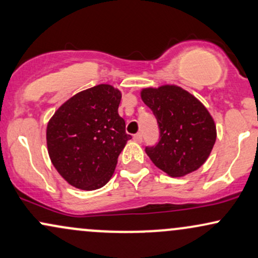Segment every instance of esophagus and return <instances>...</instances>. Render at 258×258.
I'll return each mask as SVG.
<instances>
[{
    "instance_id": "esophagus-1",
    "label": "esophagus",
    "mask_w": 258,
    "mask_h": 258,
    "mask_svg": "<svg viewBox=\"0 0 258 258\" xmlns=\"http://www.w3.org/2000/svg\"><path fill=\"white\" fill-rule=\"evenodd\" d=\"M133 139H134L135 142L140 144V142L142 141V134H141V133H138V134L134 135V138H133Z\"/></svg>"
}]
</instances>
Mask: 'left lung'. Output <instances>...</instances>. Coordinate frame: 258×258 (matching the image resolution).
<instances>
[{
  "label": "left lung",
  "instance_id": "1",
  "mask_svg": "<svg viewBox=\"0 0 258 258\" xmlns=\"http://www.w3.org/2000/svg\"><path fill=\"white\" fill-rule=\"evenodd\" d=\"M141 99L152 110L159 126L158 144L146 147L153 164L171 177L201 168L216 141V125L207 107L174 84L145 88Z\"/></svg>",
  "mask_w": 258,
  "mask_h": 258
}]
</instances>
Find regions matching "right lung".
I'll list each match as a JSON object with an SVG mask.
<instances>
[{
    "label": "right lung",
    "mask_w": 258,
    "mask_h": 258,
    "mask_svg": "<svg viewBox=\"0 0 258 258\" xmlns=\"http://www.w3.org/2000/svg\"><path fill=\"white\" fill-rule=\"evenodd\" d=\"M122 94L99 84L63 102L47 125L50 160L65 181L84 190L110 181L117 159L132 136L118 114Z\"/></svg>",
    "instance_id": "right-lung-1"
}]
</instances>
